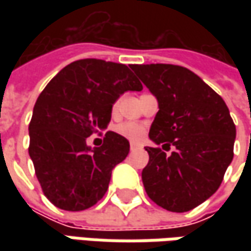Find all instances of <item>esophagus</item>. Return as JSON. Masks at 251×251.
<instances>
[{"instance_id":"obj_1","label":"esophagus","mask_w":251,"mask_h":251,"mask_svg":"<svg viewBox=\"0 0 251 251\" xmlns=\"http://www.w3.org/2000/svg\"><path fill=\"white\" fill-rule=\"evenodd\" d=\"M140 148H141V145L138 144V142H131L130 144L131 151H137V150H140Z\"/></svg>"}]
</instances>
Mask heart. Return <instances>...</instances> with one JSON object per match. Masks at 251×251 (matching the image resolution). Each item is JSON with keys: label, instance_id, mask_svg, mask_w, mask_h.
<instances>
[{"label": "heart", "instance_id": "1", "mask_svg": "<svg viewBox=\"0 0 251 251\" xmlns=\"http://www.w3.org/2000/svg\"><path fill=\"white\" fill-rule=\"evenodd\" d=\"M116 131L120 134L121 137H124L127 140L137 141L144 137L145 127L142 124H138V123H123V124L116 127Z\"/></svg>", "mask_w": 251, "mask_h": 251}]
</instances>
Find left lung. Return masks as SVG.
<instances>
[{"instance_id": "left-lung-1", "label": "left lung", "mask_w": 251, "mask_h": 251, "mask_svg": "<svg viewBox=\"0 0 251 251\" xmlns=\"http://www.w3.org/2000/svg\"><path fill=\"white\" fill-rule=\"evenodd\" d=\"M158 99L159 111L150 130L156 145H173L168 156L147 147L142 170L148 197L172 212H186L217 191L233 159L236 127L226 103L198 75L180 65H132Z\"/></svg>"}]
</instances>
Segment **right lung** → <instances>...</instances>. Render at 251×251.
Here are the masks:
<instances>
[{"mask_svg":"<svg viewBox=\"0 0 251 251\" xmlns=\"http://www.w3.org/2000/svg\"><path fill=\"white\" fill-rule=\"evenodd\" d=\"M142 83L124 64L96 58L64 67L39 95L29 124V155L44 196L65 211H83L106 194L111 170L127 158L130 142L107 131L103 145L86 138L107 128L111 107Z\"/></svg>","mask_w":251,"mask_h":251,"instance_id":"add662e5","label":"right lung"}]
</instances>
